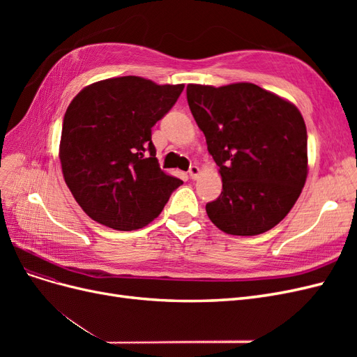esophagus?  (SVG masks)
<instances>
[{
	"mask_svg": "<svg viewBox=\"0 0 357 357\" xmlns=\"http://www.w3.org/2000/svg\"><path fill=\"white\" fill-rule=\"evenodd\" d=\"M189 176H190V178L197 180L198 176H199V168H198L197 165H192V167L189 168Z\"/></svg>",
	"mask_w": 357,
	"mask_h": 357,
	"instance_id": "34e87169",
	"label": "esophagus"
}]
</instances>
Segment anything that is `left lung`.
<instances>
[{
    "instance_id": "obj_1",
    "label": "left lung",
    "mask_w": 357,
    "mask_h": 357,
    "mask_svg": "<svg viewBox=\"0 0 357 357\" xmlns=\"http://www.w3.org/2000/svg\"><path fill=\"white\" fill-rule=\"evenodd\" d=\"M186 95L223 183L220 197L205 205L210 220L231 235L273 229L307 180L304 117L253 83L188 84Z\"/></svg>"
}]
</instances>
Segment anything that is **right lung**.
Masks as SVG:
<instances>
[{
  "mask_svg": "<svg viewBox=\"0 0 357 357\" xmlns=\"http://www.w3.org/2000/svg\"><path fill=\"white\" fill-rule=\"evenodd\" d=\"M185 84L125 75L86 86L63 116L59 159L68 189L95 222L117 231L149 225L183 181L160 169L152 128Z\"/></svg>",
  "mask_w": 357,
  "mask_h": 357,
  "instance_id": "1",
  "label": "right lung"
}]
</instances>
